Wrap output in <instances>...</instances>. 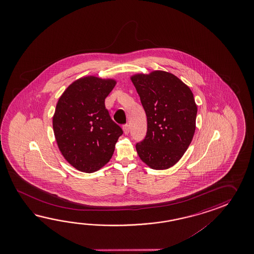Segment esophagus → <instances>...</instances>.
I'll return each mask as SVG.
<instances>
[{
	"label": "esophagus",
	"instance_id": "esophagus-1",
	"mask_svg": "<svg viewBox=\"0 0 254 254\" xmlns=\"http://www.w3.org/2000/svg\"><path fill=\"white\" fill-rule=\"evenodd\" d=\"M123 129H124V131H125V134H128L129 131V125H125L123 126Z\"/></svg>",
	"mask_w": 254,
	"mask_h": 254
}]
</instances>
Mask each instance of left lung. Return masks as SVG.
<instances>
[{
    "label": "left lung",
    "instance_id": "left-lung-1",
    "mask_svg": "<svg viewBox=\"0 0 254 254\" xmlns=\"http://www.w3.org/2000/svg\"><path fill=\"white\" fill-rule=\"evenodd\" d=\"M147 116V133L136 143L142 162L154 170L173 166L193 138L197 105L178 77L163 70L130 77Z\"/></svg>",
    "mask_w": 254,
    "mask_h": 254
}]
</instances>
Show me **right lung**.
<instances>
[{"label":"right lung","instance_id":"add662e5","mask_svg":"<svg viewBox=\"0 0 254 254\" xmlns=\"http://www.w3.org/2000/svg\"><path fill=\"white\" fill-rule=\"evenodd\" d=\"M116 81L87 76L65 90L53 117L59 150L71 166L96 172L111 160L123 129L111 118L104 101Z\"/></svg>","mask_w":254,"mask_h":254}]
</instances>
